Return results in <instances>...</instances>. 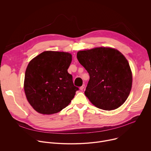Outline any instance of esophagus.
Instances as JSON below:
<instances>
[{"instance_id": "1", "label": "esophagus", "mask_w": 151, "mask_h": 151, "mask_svg": "<svg viewBox=\"0 0 151 151\" xmlns=\"http://www.w3.org/2000/svg\"><path fill=\"white\" fill-rule=\"evenodd\" d=\"M84 87H85V85H84V84H83V85H82V86H81V87H80V90H82H82H83V88H84Z\"/></svg>"}]
</instances>
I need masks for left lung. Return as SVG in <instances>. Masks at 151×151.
<instances>
[{
	"label": "left lung",
	"mask_w": 151,
	"mask_h": 151,
	"mask_svg": "<svg viewBox=\"0 0 151 151\" xmlns=\"http://www.w3.org/2000/svg\"><path fill=\"white\" fill-rule=\"evenodd\" d=\"M77 58L90 75L85 94L92 104L105 111L123 104L133 81L125 57L115 49L99 47L78 52Z\"/></svg>",
	"instance_id": "left-lung-1"
}]
</instances>
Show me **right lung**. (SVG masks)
<instances>
[{"mask_svg":"<svg viewBox=\"0 0 151 151\" xmlns=\"http://www.w3.org/2000/svg\"><path fill=\"white\" fill-rule=\"evenodd\" d=\"M71 61L70 53L48 51L29 62L24 88L28 101L36 111L45 115L56 114L71 102L79 90L68 72Z\"/></svg>","mask_w":151,"mask_h":151,"instance_id":"add662e5","label":"right lung"}]
</instances>
